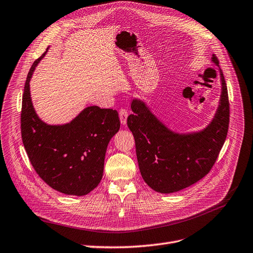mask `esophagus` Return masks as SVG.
<instances>
[{
	"mask_svg": "<svg viewBox=\"0 0 253 253\" xmlns=\"http://www.w3.org/2000/svg\"><path fill=\"white\" fill-rule=\"evenodd\" d=\"M119 118L121 125L126 126V119H127V111L125 108H121L119 110Z\"/></svg>",
	"mask_w": 253,
	"mask_h": 253,
	"instance_id": "obj_1",
	"label": "esophagus"
}]
</instances>
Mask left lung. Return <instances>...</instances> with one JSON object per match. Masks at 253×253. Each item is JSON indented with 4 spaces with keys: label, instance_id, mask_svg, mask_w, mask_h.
I'll use <instances>...</instances> for the list:
<instances>
[{
    "label": "left lung",
    "instance_id": "8db88e82",
    "mask_svg": "<svg viewBox=\"0 0 253 253\" xmlns=\"http://www.w3.org/2000/svg\"><path fill=\"white\" fill-rule=\"evenodd\" d=\"M219 67L221 95L214 118L199 132L180 134L168 128L141 99L134 98L127 117L133 133L141 175L159 193H173L205 177L223 146L229 124V102L223 73Z\"/></svg>",
    "mask_w": 253,
    "mask_h": 253
}]
</instances>
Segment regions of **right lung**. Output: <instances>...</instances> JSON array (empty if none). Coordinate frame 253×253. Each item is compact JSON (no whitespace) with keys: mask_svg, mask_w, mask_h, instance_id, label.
<instances>
[{"mask_svg":"<svg viewBox=\"0 0 253 253\" xmlns=\"http://www.w3.org/2000/svg\"><path fill=\"white\" fill-rule=\"evenodd\" d=\"M45 53L28 74L22 104V139L37 174L67 195L83 196L103 177L107 146L120 127L118 113L97 106L85 108L65 125H47L38 117L30 93V81Z\"/></svg>","mask_w":253,"mask_h":253,"instance_id":"right-lung-1","label":"right lung"}]
</instances>
